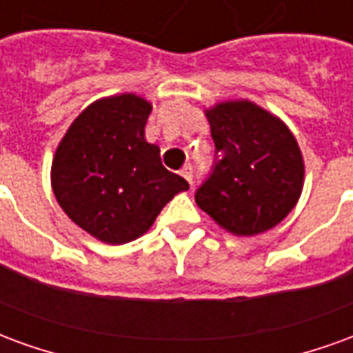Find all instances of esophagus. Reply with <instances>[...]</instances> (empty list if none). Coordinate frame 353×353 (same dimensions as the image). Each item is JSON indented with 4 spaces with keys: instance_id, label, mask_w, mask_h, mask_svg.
I'll use <instances>...</instances> for the list:
<instances>
[{
    "instance_id": "34e87169",
    "label": "esophagus",
    "mask_w": 353,
    "mask_h": 353,
    "mask_svg": "<svg viewBox=\"0 0 353 353\" xmlns=\"http://www.w3.org/2000/svg\"><path fill=\"white\" fill-rule=\"evenodd\" d=\"M179 174H181V177H185V179H187V183L192 187V168L191 166H189V164H187V166H183Z\"/></svg>"
}]
</instances>
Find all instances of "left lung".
<instances>
[{
    "label": "left lung",
    "mask_w": 353,
    "mask_h": 353,
    "mask_svg": "<svg viewBox=\"0 0 353 353\" xmlns=\"http://www.w3.org/2000/svg\"><path fill=\"white\" fill-rule=\"evenodd\" d=\"M217 153L196 204L221 229L255 236L289 215L301 199L304 161L293 132L280 117L250 100H227L206 109Z\"/></svg>",
    "instance_id": "8db88e82"
}]
</instances>
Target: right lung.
I'll return each instance as SVG.
<instances>
[{"label":"right lung","instance_id":"obj_1","mask_svg":"<svg viewBox=\"0 0 353 353\" xmlns=\"http://www.w3.org/2000/svg\"><path fill=\"white\" fill-rule=\"evenodd\" d=\"M151 101L124 92L100 98L79 113L60 139L50 185L65 215L105 244L136 240L162 208L189 189L162 166L145 139Z\"/></svg>","mask_w":353,"mask_h":353}]
</instances>
